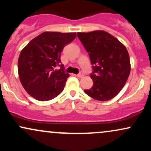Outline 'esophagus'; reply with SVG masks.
I'll return each instance as SVG.
<instances>
[{
	"instance_id": "obj_1",
	"label": "esophagus",
	"mask_w": 151,
	"mask_h": 151,
	"mask_svg": "<svg viewBox=\"0 0 151 151\" xmlns=\"http://www.w3.org/2000/svg\"><path fill=\"white\" fill-rule=\"evenodd\" d=\"M77 76V77H79V78H82L83 77H84V74H83L82 72H80V73L78 74Z\"/></svg>"
}]
</instances>
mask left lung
<instances>
[{
  "mask_svg": "<svg viewBox=\"0 0 151 151\" xmlns=\"http://www.w3.org/2000/svg\"><path fill=\"white\" fill-rule=\"evenodd\" d=\"M89 53L93 72L90 75L93 86L84 90L97 101H108L121 91L131 72L127 49L117 38L104 30L77 32Z\"/></svg>",
  "mask_w": 151,
  "mask_h": 151,
  "instance_id": "obj_1",
  "label": "left lung"
}]
</instances>
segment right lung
<instances>
[{"mask_svg": "<svg viewBox=\"0 0 151 151\" xmlns=\"http://www.w3.org/2000/svg\"><path fill=\"white\" fill-rule=\"evenodd\" d=\"M76 32H44L22 50L18 58L19 79L32 97L49 101L63 91L70 74L64 72L60 55L66 45L75 39ZM60 65L58 70L56 67Z\"/></svg>", "mask_w": 151, "mask_h": 151, "instance_id": "1", "label": "right lung"}]
</instances>
